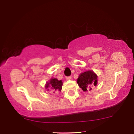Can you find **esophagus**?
Wrapping results in <instances>:
<instances>
[{"instance_id":"34e87169","label":"esophagus","mask_w":134,"mask_h":134,"mask_svg":"<svg viewBox=\"0 0 134 134\" xmlns=\"http://www.w3.org/2000/svg\"><path fill=\"white\" fill-rule=\"evenodd\" d=\"M71 76H66V78H65V80H71Z\"/></svg>"}]
</instances>
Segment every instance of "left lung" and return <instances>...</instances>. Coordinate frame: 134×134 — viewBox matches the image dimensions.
<instances>
[{"label": "left lung", "mask_w": 134, "mask_h": 134, "mask_svg": "<svg viewBox=\"0 0 134 134\" xmlns=\"http://www.w3.org/2000/svg\"><path fill=\"white\" fill-rule=\"evenodd\" d=\"M77 83L83 91L91 90L92 86H97V75L93 71L90 70L81 73L77 80Z\"/></svg>", "instance_id": "8db88e82"}]
</instances>
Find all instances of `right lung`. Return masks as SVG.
<instances>
[{
    "label": "right lung",
    "instance_id": "add662e5",
    "mask_svg": "<svg viewBox=\"0 0 134 134\" xmlns=\"http://www.w3.org/2000/svg\"><path fill=\"white\" fill-rule=\"evenodd\" d=\"M50 87L52 89V91L53 93H55L56 92L61 91L63 87V82L61 80H58L56 78L52 79L50 80V82L47 83L46 87L48 88Z\"/></svg>",
    "mask_w": 134,
    "mask_h": 134
}]
</instances>
